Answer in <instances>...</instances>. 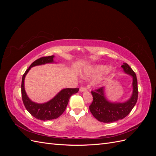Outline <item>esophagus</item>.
<instances>
[{
  "label": "esophagus",
  "instance_id": "1",
  "mask_svg": "<svg viewBox=\"0 0 156 156\" xmlns=\"http://www.w3.org/2000/svg\"><path fill=\"white\" fill-rule=\"evenodd\" d=\"M79 91L81 92H85L87 91V88L85 87H81V88H80L79 89Z\"/></svg>",
  "mask_w": 156,
  "mask_h": 156
}]
</instances>
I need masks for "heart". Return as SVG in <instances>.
<instances>
[{"label": "heart", "mask_w": 156, "mask_h": 156, "mask_svg": "<svg viewBox=\"0 0 156 156\" xmlns=\"http://www.w3.org/2000/svg\"><path fill=\"white\" fill-rule=\"evenodd\" d=\"M105 72H104V71ZM114 72V68L112 66H106L105 65L103 64H97L92 66H88L84 68L81 73V76L83 78H91L94 77L100 76L103 72V77L110 76V75ZM101 79L99 81L94 83V86L99 87L100 85Z\"/></svg>", "instance_id": "heart-1"}]
</instances>
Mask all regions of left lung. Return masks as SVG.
Instances as JSON below:
<instances>
[{
	"instance_id": "left-lung-1",
	"label": "left lung",
	"mask_w": 156,
	"mask_h": 156,
	"mask_svg": "<svg viewBox=\"0 0 156 156\" xmlns=\"http://www.w3.org/2000/svg\"><path fill=\"white\" fill-rule=\"evenodd\" d=\"M121 67L125 73L132 77L133 90L131 96L126 101L113 102L107 99L105 87L92 91L93 101L89 109L98 121L111 123L124 119L133 109L137 101L138 88L136 75L127 64L124 63Z\"/></svg>"
}]
</instances>
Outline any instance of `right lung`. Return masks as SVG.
<instances>
[{"label": "right lung", "mask_w": 156, "mask_h": 156, "mask_svg": "<svg viewBox=\"0 0 156 156\" xmlns=\"http://www.w3.org/2000/svg\"><path fill=\"white\" fill-rule=\"evenodd\" d=\"M54 55L41 57L32 63L22 77L21 94L23 103L27 110L36 119L41 120H50L58 118L64 112L70 97L79 91V88H64L49 101L38 103L32 101L27 96L25 89V79L31 68L46 64L56 63Z\"/></svg>", "instance_id": "obj_1"}]
</instances>
